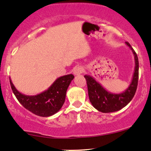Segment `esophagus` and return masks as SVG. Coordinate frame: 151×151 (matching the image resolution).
I'll return each instance as SVG.
<instances>
[{
    "instance_id": "1",
    "label": "esophagus",
    "mask_w": 151,
    "mask_h": 151,
    "mask_svg": "<svg viewBox=\"0 0 151 151\" xmlns=\"http://www.w3.org/2000/svg\"><path fill=\"white\" fill-rule=\"evenodd\" d=\"M73 72H74V75H80V74L83 72V68L81 66H76L74 68L73 70Z\"/></svg>"
}]
</instances>
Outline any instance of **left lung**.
Segmentation results:
<instances>
[{
  "label": "left lung",
  "instance_id": "1",
  "mask_svg": "<svg viewBox=\"0 0 151 151\" xmlns=\"http://www.w3.org/2000/svg\"><path fill=\"white\" fill-rule=\"evenodd\" d=\"M126 45L133 52L135 62L134 71L132 77V83L126 91L121 93H112L108 92L93 77L90 75L84 76L87 81L90 101L93 107L99 112L108 113L120 110L132 101L136 93L139 78V61L137 53L130 44L126 42Z\"/></svg>",
  "mask_w": 151,
  "mask_h": 151
}]
</instances>
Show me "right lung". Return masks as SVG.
Here are the masks:
<instances>
[{"mask_svg":"<svg viewBox=\"0 0 151 151\" xmlns=\"http://www.w3.org/2000/svg\"><path fill=\"white\" fill-rule=\"evenodd\" d=\"M73 74H67L58 77L48 89L36 96H27L17 90L10 80L12 91L16 98L25 109L41 117H49L54 115L61 109L65 102L66 91Z\"/></svg>","mask_w":151,"mask_h":151,"instance_id":"add662e5","label":"right lung"}]
</instances>
